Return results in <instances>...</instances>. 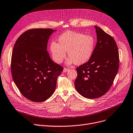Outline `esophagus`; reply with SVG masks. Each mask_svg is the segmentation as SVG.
I'll return each instance as SVG.
<instances>
[{
  "mask_svg": "<svg viewBox=\"0 0 133 133\" xmlns=\"http://www.w3.org/2000/svg\"><path fill=\"white\" fill-rule=\"evenodd\" d=\"M69 69H67V68H64V70H63V72H64V73H66V72H68L69 71Z\"/></svg>",
  "mask_w": 133,
  "mask_h": 133,
  "instance_id": "34e87169",
  "label": "esophagus"
}]
</instances>
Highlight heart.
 <instances>
[{"label": "heart", "mask_w": 133, "mask_h": 133, "mask_svg": "<svg viewBox=\"0 0 133 133\" xmlns=\"http://www.w3.org/2000/svg\"><path fill=\"white\" fill-rule=\"evenodd\" d=\"M58 41V44L53 42L50 44L53 59L57 64L62 63L67 51V65H83L91 58L95 49V39L89 35L68 31L60 35Z\"/></svg>", "instance_id": "1"}]
</instances>
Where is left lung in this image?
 Here are the masks:
<instances>
[{"label": "left lung", "mask_w": 133, "mask_h": 133, "mask_svg": "<svg viewBox=\"0 0 133 133\" xmlns=\"http://www.w3.org/2000/svg\"><path fill=\"white\" fill-rule=\"evenodd\" d=\"M97 42L91 58L76 68L77 91L88 99L100 97L110 89L118 73L119 56L113 38L95 25Z\"/></svg>", "instance_id": "obj_1"}]
</instances>
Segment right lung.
Wrapping results in <instances>:
<instances>
[{"label": "right lung", "instance_id": "1", "mask_svg": "<svg viewBox=\"0 0 133 133\" xmlns=\"http://www.w3.org/2000/svg\"><path fill=\"white\" fill-rule=\"evenodd\" d=\"M56 30L32 29L23 33L14 46L11 72L22 95L34 102L47 100L55 92L57 79L63 68L53 61L48 41Z\"/></svg>", "mask_w": 133, "mask_h": 133}]
</instances>
